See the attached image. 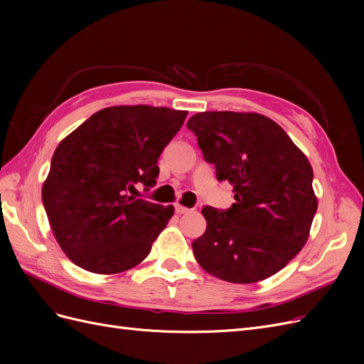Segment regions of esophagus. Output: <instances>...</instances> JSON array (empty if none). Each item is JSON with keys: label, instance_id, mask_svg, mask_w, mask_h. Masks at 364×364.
I'll list each match as a JSON object with an SVG mask.
<instances>
[{"label": "esophagus", "instance_id": "obj_1", "mask_svg": "<svg viewBox=\"0 0 364 364\" xmlns=\"http://www.w3.org/2000/svg\"><path fill=\"white\" fill-rule=\"evenodd\" d=\"M174 211H176V214H186V213H190L191 209L185 208V206H182V205H174Z\"/></svg>", "mask_w": 364, "mask_h": 364}]
</instances>
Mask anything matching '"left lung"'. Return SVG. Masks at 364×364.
<instances>
[{
	"mask_svg": "<svg viewBox=\"0 0 364 364\" xmlns=\"http://www.w3.org/2000/svg\"><path fill=\"white\" fill-rule=\"evenodd\" d=\"M217 181L234 186L228 209L205 206L206 230L193 241L202 269L234 284L287 266L310 234L317 199L313 168L284 129L259 114L200 112L186 123Z\"/></svg>",
	"mask_w": 364,
	"mask_h": 364,
	"instance_id": "8db88e82",
	"label": "left lung"
}]
</instances>
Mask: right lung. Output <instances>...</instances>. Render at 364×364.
<instances>
[{"instance_id": "obj_1", "label": "right lung", "mask_w": 364, "mask_h": 364, "mask_svg": "<svg viewBox=\"0 0 364 364\" xmlns=\"http://www.w3.org/2000/svg\"><path fill=\"white\" fill-rule=\"evenodd\" d=\"M186 111L112 106L87 118L54 151L42 202L59 246L77 266L112 274L135 267L174 214L136 199L156 185L158 159Z\"/></svg>"}]
</instances>
